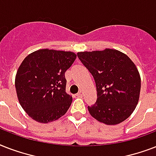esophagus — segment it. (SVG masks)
<instances>
[{"instance_id": "34e87169", "label": "esophagus", "mask_w": 156, "mask_h": 156, "mask_svg": "<svg viewBox=\"0 0 156 156\" xmlns=\"http://www.w3.org/2000/svg\"><path fill=\"white\" fill-rule=\"evenodd\" d=\"M78 96H83V91H82V90H80V91H79V92L78 93Z\"/></svg>"}]
</instances>
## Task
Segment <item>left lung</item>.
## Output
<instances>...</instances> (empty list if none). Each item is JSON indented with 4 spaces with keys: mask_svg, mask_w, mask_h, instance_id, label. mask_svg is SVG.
Masks as SVG:
<instances>
[{
    "mask_svg": "<svg viewBox=\"0 0 156 156\" xmlns=\"http://www.w3.org/2000/svg\"><path fill=\"white\" fill-rule=\"evenodd\" d=\"M95 79L97 100L88 106L90 114L108 126L128 118L138 104L141 78L138 69L127 55L116 49L77 53Z\"/></svg>",
    "mask_w": 156,
    "mask_h": 156,
    "instance_id": "1",
    "label": "left lung"
}]
</instances>
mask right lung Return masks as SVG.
Returning <instances> with one entry per match:
<instances>
[{"label": "right lung", "instance_id": "1", "mask_svg": "<svg viewBox=\"0 0 156 156\" xmlns=\"http://www.w3.org/2000/svg\"><path fill=\"white\" fill-rule=\"evenodd\" d=\"M77 55L73 52L40 49L21 63L15 77L18 101L24 111L40 123L64 116L72 103L66 92L65 73Z\"/></svg>", "mask_w": 156, "mask_h": 156}]
</instances>
